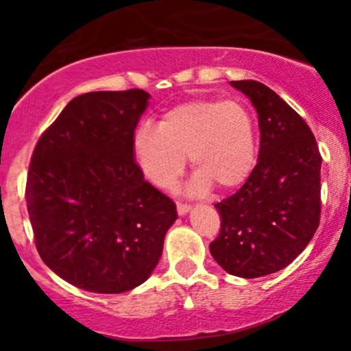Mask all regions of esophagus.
<instances>
[{"label": "esophagus", "mask_w": 351, "mask_h": 351, "mask_svg": "<svg viewBox=\"0 0 351 351\" xmlns=\"http://www.w3.org/2000/svg\"><path fill=\"white\" fill-rule=\"evenodd\" d=\"M191 206L190 204H177V213H179V215H185L186 213H190Z\"/></svg>", "instance_id": "esophagus-1"}]
</instances>
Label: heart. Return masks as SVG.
Instances as JSON below:
<instances>
[{
    "label": "heart",
    "instance_id": "heart-1",
    "mask_svg": "<svg viewBox=\"0 0 351 351\" xmlns=\"http://www.w3.org/2000/svg\"><path fill=\"white\" fill-rule=\"evenodd\" d=\"M252 114L237 100L198 99L176 105L158 128L142 126L134 136V156L142 174L160 189H171L185 167L195 169L190 190L206 193L213 184L241 185L256 161Z\"/></svg>",
    "mask_w": 351,
    "mask_h": 351
}]
</instances>
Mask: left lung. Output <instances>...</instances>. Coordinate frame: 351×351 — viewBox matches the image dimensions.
I'll return each instance as SVG.
<instances>
[{
  "mask_svg": "<svg viewBox=\"0 0 351 351\" xmlns=\"http://www.w3.org/2000/svg\"><path fill=\"white\" fill-rule=\"evenodd\" d=\"M251 100L261 129L258 160L246 184L215 204L222 227L214 261L239 278L289 265L313 238L321 214V155L308 124L265 84L230 81Z\"/></svg>",
  "mask_w": 351,
  "mask_h": 351,
  "instance_id": "left-lung-1",
  "label": "left lung"
}]
</instances>
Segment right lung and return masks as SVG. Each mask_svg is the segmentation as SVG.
I'll list each match as a JSON object with an SVG mask.
<instances>
[{
	"label": "right lung",
	"instance_id": "1",
	"mask_svg": "<svg viewBox=\"0 0 351 351\" xmlns=\"http://www.w3.org/2000/svg\"><path fill=\"white\" fill-rule=\"evenodd\" d=\"M148 99L142 89L78 95L33 152L25 198L36 249L80 289L121 294L145 282L177 219L134 160Z\"/></svg>",
	"mask_w": 351,
	"mask_h": 351
}]
</instances>
